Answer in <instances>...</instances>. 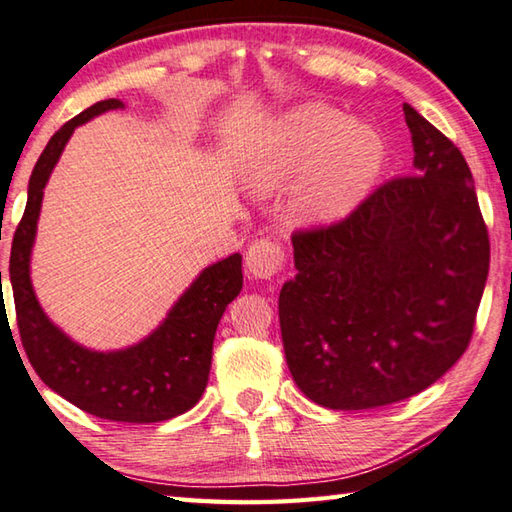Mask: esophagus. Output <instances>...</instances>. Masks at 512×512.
I'll return each mask as SVG.
<instances>
[{"mask_svg": "<svg viewBox=\"0 0 512 512\" xmlns=\"http://www.w3.org/2000/svg\"><path fill=\"white\" fill-rule=\"evenodd\" d=\"M285 267V252L276 240L260 238L249 245L245 254V272L258 278V281H269Z\"/></svg>", "mask_w": 512, "mask_h": 512, "instance_id": "obj_1", "label": "esophagus"}]
</instances>
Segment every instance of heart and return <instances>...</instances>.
<instances>
[{
  "label": "heart",
  "mask_w": 512,
  "mask_h": 512,
  "mask_svg": "<svg viewBox=\"0 0 512 512\" xmlns=\"http://www.w3.org/2000/svg\"><path fill=\"white\" fill-rule=\"evenodd\" d=\"M383 160V140L372 127L310 102L285 113L260 140L243 178L256 196H272L294 184L289 214L305 227H325L361 205Z\"/></svg>",
  "instance_id": "heart-1"
}]
</instances>
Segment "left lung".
Listing matches in <instances>:
<instances>
[{"instance_id":"obj_1","label":"left lung","mask_w":512,"mask_h":512,"mask_svg":"<svg viewBox=\"0 0 512 512\" xmlns=\"http://www.w3.org/2000/svg\"><path fill=\"white\" fill-rule=\"evenodd\" d=\"M414 176L330 227L294 231L278 296L287 368L307 399L370 410L441 379L470 343L490 243L466 158L403 104Z\"/></svg>"}]
</instances>
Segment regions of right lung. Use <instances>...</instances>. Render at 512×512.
<instances>
[{
  "label": "right lung",
  "mask_w": 512,
  "mask_h": 512,
  "mask_svg": "<svg viewBox=\"0 0 512 512\" xmlns=\"http://www.w3.org/2000/svg\"><path fill=\"white\" fill-rule=\"evenodd\" d=\"M120 100H102L75 115L48 140L28 180V200L11 247V285L24 352L37 376L84 412L122 423H158L200 401L211 370L214 336L225 307L243 289L240 254L202 269L156 330L124 350L98 352L75 343L42 310L31 283V252L44 187L80 124Z\"/></svg>",
  "instance_id": "1"
}]
</instances>
